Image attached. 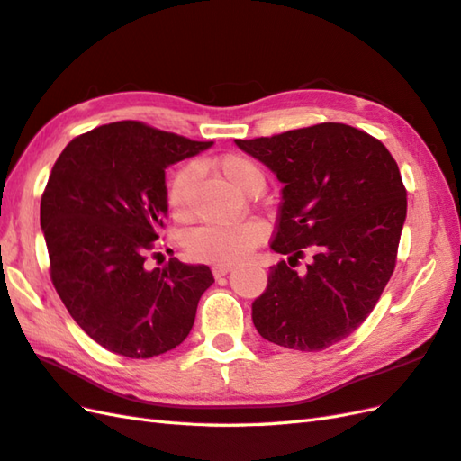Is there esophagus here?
I'll return each instance as SVG.
<instances>
[{
	"mask_svg": "<svg viewBox=\"0 0 461 461\" xmlns=\"http://www.w3.org/2000/svg\"><path fill=\"white\" fill-rule=\"evenodd\" d=\"M230 270H233L231 265H216L214 268H212V273H214L216 278H220V276H226Z\"/></svg>",
	"mask_w": 461,
	"mask_h": 461,
	"instance_id": "obj_1",
	"label": "esophagus"
}]
</instances>
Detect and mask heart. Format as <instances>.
Returning a JSON list of instances; mask_svg holds the SVG:
<instances>
[{
  "label": "heart",
  "instance_id": "b5f03b06",
  "mask_svg": "<svg viewBox=\"0 0 461 461\" xmlns=\"http://www.w3.org/2000/svg\"><path fill=\"white\" fill-rule=\"evenodd\" d=\"M216 169L235 191L247 194L253 188L265 186L261 165L243 153H226L216 161ZM194 169L181 165L167 181V206L173 218L185 220L191 214V186ZM263 226L257 221H241L233 226H203L186 235L185 247L188 255L208 263H238L249 255L263 240Z\"/></svg>",
  "mask_w": 461,
  "mask_h": 461
}]
</instances>
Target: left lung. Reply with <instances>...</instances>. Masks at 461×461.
Segmentation results:
<instances>
[{
    "mask_svg": "<svg viewBox=\"0 0 461 461\" xmlns=\"http://www.w3.org/2000/svg\"><path fill=\"white\" fill-rule=\"evenodd\" d=\"M275 171L282 188L270 267L253 323L270 343L315 352L364 323L393 275L407 191L392 153L362 130L321 122L235 140ZM305 252L303 274L291 267Z\"/></svg>",
    "mask_w": 461,
    "mask_h": 461,
    "instance_id": "8db88e82",
    "label": "left lung"
}]
</instances>
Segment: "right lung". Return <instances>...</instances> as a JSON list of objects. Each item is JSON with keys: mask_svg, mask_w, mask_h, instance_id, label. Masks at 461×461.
Returning a JSON list of instances; mask_svg holds the SVG:
<instances>
[{"mask_svg": "<svg viewBox=\"0 0 461 461\" xmlns=\"http://www.w3.org/2000/svg\"><path fill=\"white\" fill-rule=\"evenodd\" d=\"M210 146L121 121L79 134L54 163L41 198L52 285L74 321L114 354L151 358L191 333L212 270L176 258L148 270L146 261L167 220L165 169Z\"/></svg>", "mask_w": 461, "mask_h": 461, "instance_id": "obj_1", "label": "right lung"}]
</instances>
